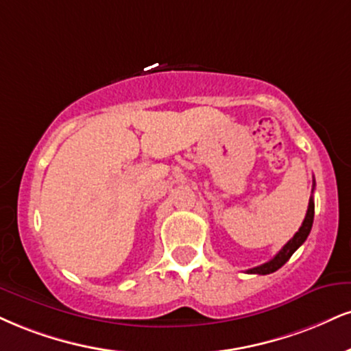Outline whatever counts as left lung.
I'll return each mask as SVG.
<instances>
[{
  "instance_id": "obj_1",
  "label": "left lung",
  "mask_w": 351,
  "mask_h": 351,
  "mask_svg": "<svg viewBox=\"0 0 351 351\" xmlns=\"http://www.w3.org/2000/svg\"><path fill=\"white\" fill-rule=\"evenodd\" d=\"M315 186V184H314ZM312 222H314V199H309V208H307V214L306 217H304V222L302 226L299 227V230L294 234V237L289 240L288 243L285 245V247L281 248L280 252L276 253V256L274 258H271L269 261H267V263L260 265V267H255L252 269H248L247 273H252V274H269L273 271H276V269H280L282 265L286 263L291 258V255H293L294 252L298 250L301 245L306 242L307 235H309V232L312 229Z\"/></svg>"
}]
</instances>
